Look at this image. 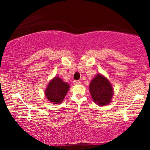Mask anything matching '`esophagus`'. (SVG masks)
Masks as SVG:
<instances>
[{"label": "esophagus", "mask_w": 150, "mask_h": 150, "mask_svg": "<svg viewBox=\"0 0 150 150\" xmlns=\"http://www.w3.org/2000/svg\"><path fill=\"white\" fill-rule=\"evenodd\" d=\"M73 83H74L75 85H80L81 82L80 81H73Z\"/></svg>", "instance_id": "esophagus-1"}]
</instances>
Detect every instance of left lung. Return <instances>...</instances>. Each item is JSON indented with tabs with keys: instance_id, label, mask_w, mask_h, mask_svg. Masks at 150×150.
<instances>
[{
	"instance_id": "1",
	"label": "left lung",
	"mask_w": 150,
	"mask_h": 150,
	"mask_svg": "<svg viewBox=\"0 0 150 150\" xmlns=\"http://www.w3.org/2000/svg\"><path fill=\"white\" fill-rule=\"evenodd\" d=\"M89 91L94 102L98 106H104L111 103L113 88L108 79L100 73L91 81Z\"/></svg>"
}]
</instances>
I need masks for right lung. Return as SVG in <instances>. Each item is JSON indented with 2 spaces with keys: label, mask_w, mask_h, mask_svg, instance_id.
<instances>
[{
  "label": "right lung",
  "mask_w": 150,
  "mask_h": 150,
  "mask_svg": "<svg viewBox=\"0 0 150 150\" xmlns=\"http://www.w3.org/2000/svg\"><path fill=\"white\" fill-rule=\"evenodd\" d=\"M69 85L62 79L55 77L50 81L45 90V95L52 104H60L69 89Z\"/></svg>",
  "instance_id": "add662e5"
}]
</instances>
